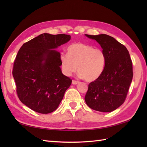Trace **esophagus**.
Segmentation results:
<instances>
[{"instance_id":"1","label":"esophagus","mask_w":147,"mask_h":147,"mask_svg":"<svg viewBox=\"0 0 147 147\" xmlns=\"http://www.w3.org/2000/svg\"><path fill=\"white\" fill-rule=\"evenodd\" d=\"M79 82H78V81H75V80H73L72 81V84H73V85H77L78 83Z\"/></svg>"}]
</instances>
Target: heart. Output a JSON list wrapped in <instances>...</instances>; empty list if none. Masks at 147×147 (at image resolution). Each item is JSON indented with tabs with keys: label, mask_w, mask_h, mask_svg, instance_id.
<instances>
[{
	"label": "heart",
	"mask_w": 147,
	"mask_h": 147,
	"mask_svg": "<svg viewBox=\"0 0 147 147\" xmlns=\"http://www.w3.org/2000/svg\"><path fill=\"white\" fill-rule=\"evenodd\" d=\"M61 66L65 75L79 72V76L86 82L98 79L104 71L106 57L102 50L83 43H75L67 48V55L60 57Z\"/></svg>",
	"instance_id": "b5f03b06"
}]
</instances>
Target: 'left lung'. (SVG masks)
<instances>
[{"label":"left lung","instance_id":"8db88e82","mask_svg":"<svg viewBox=\"0 0 147 147\" xmlns=\"http://www.w3.org/2000/svg\"><path fill=\"white\" fill-rule=\"evenodd\" d=\"M85 36L99 43L106 57L101 76L88 85L85 102L95 111H114L125 100L132 82L133 65L129 52L125 46L105 34Z\"/></svg>","mask_w":147,"mask_h":147}]
</instances>
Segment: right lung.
<instances>
[{
  "label": "right lung",
  "instance_id": "right-lung-1",
  "mask_svg": "<svg viewBox=\"0 0 147 147\" xmlns=\"http://www.w3.org/2000/svg\"><path fill=\"white\" fill-rule=\"evenodd\" d=\"M71 36L43 33L24 43L14 62L12 76L21 102L41 114L57 109L72 80L62 73L59 47Z\"/></svg>",
  "mask_w": 147,
  "mask_h": 147
}]
</instances>
